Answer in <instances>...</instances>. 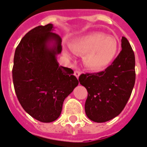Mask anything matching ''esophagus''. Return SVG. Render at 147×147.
Here are the masks:
<instances>
[{
    "label": "esophagus",
    "mask_w": 147,
    "mask_h": 147,
    "mask_svg": "<svg viewBox=\"0 0 147 147\" xmlns=\"http://www.w3.org/2000/svg\"><path fill=\"white\" fill-rule=\"evenodd\" d=\"M80 71H75V72H74V75L76 76V77L77 78H78V77L80 76Z\"/></svg>",
    "instance_id": "1"
}]
</instances>
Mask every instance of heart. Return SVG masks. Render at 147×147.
<instances>
[{"mask_svg": "<svg viewBox=\"0 0 147 147\" xmlns=\"http://www.w3.org/2000/svg\"><path fill=\"white\" fill-rule=\"evenodd\" d=\"M71 49L65 48L63 53L72 58L73 52L84 55V64L92 71H102L111 64L119 51V42L114 36L101 32H94L77 38L70 43Z\"/></svg>", "mask_w": 147, "mask_h": 147, "instance_id": "b5f03b06", "label": "heart"}]
</instances>
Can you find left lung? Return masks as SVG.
Returning a JSON list of instances; mask_svg holds the SVG:
<instances>
[{
	"mask_svg": "<svg viewBox=\"0 0 147 147\" xmlns=\"http://www.w3.org/2000/svg\"><path fill=\"white\" fill-rule=\"evenodd\" d=\"M122 50L110 66L98 73L82 74L78 80L88 91L86 115L97 123L106 122L121 114L135 84V55L127 38Z\"/></svg>",
	"mask_w": 147,
	"mask_h": 147,
	"instance_id": "1",
	"label": "left lung"
}]
</instances>
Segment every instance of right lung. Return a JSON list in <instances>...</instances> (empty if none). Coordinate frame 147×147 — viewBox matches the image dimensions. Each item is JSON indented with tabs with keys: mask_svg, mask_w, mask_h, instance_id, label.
<instances>
[{
	"mask_svg": "<svg viewBox=\"0 0 147 147\" xmlns=\"http://www.w3.org/2000/svg\"><path fill=\"white\" fill-rule=\"evenodd\" d=\"M53 24L29 31L15 50L13 82L25 111L43 123L60 116L64 100L78 85L71 69L59 65L62 39Z\"/></svg>",
	"mask_w": 147,
	"mask_h": 147,
	"instance_id": "1",
	"label": "right lung"
}]
</instances>
